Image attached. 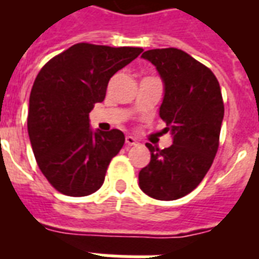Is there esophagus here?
<instances>
[{
  "mask_svg": "<svg viewBox=\"0 0 259 259\" xmlns=\"http://www.w3.org/2000/svg\"><path fill=\"white\" fill-rule=\"evenodd\" d=\"M125 143H127V146H136V144H139V142H138L134 136L128 135L125 136Z\"/></svg>",
  "mask_w": 259,
  "mask_h": 259,
  "instance_id": "esophagus-1",
  "label": "esophagus"
}]
</instances>
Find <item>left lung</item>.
<instances>
[{"label": "left lung", "instance_id": "left-lung-1", "mask_svg": "<svg viewBox=\"0 0 259 259\" xmlns=\"http://www.w3.org/2000/svg\"><path fill=\"white\" fill-rule=\"evenodd\" d=\"M142 58L155 66L163 81L159 117L173 144L159 150L146 143L151 161L139 171V186L152 198L177 200L197 188L218 152L224 116L222 90L215 74L182 50H148Z\"/></svg>", "mask_w": 259, "mask_h": 259}]
</instances>
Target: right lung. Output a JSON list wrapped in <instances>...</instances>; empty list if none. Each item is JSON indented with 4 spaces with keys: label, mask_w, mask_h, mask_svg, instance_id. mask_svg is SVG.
<instances>
[{
    "label": "right lung",
    "mask_w": 259,
    "mask_h": 259,
    "mask_svg": "<svg viewBox=\"0 0 259 259\" xmlns=\"http://www.w3.org/2000/svg\"><path fill=\"white\" fill-rule=\"evenodd\" d=\"M142 51L78 43L37 74L29 96L28 135L39 169L58 192L82 197L104 184L125 138L120 130L93 131L89 113L104 101L112 75Z\"/></svg>",
    "instance_id": "1"
}]
</instances>
